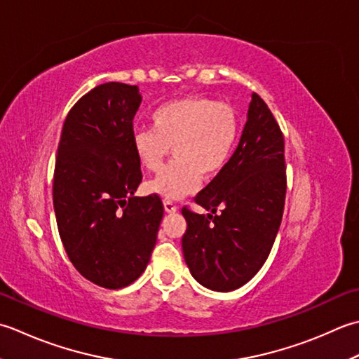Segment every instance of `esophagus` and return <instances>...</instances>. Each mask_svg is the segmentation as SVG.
I'll use <instances>...</instances> for the list:
<instances>
[{"label": "esophagus", "instance_id": "1", "mask_svg": "<svg viewBox=\"0 0 359 359\" xmlns=\"http://www.w3.org/2000/svg\"><path fill=\"white\" fill-rule=\"evenodd\" d=\"M164 209L165 212H169V214H173V212L178 210V206L172 200H164Z\"/></svg>", "mask_w": 359, "mask_h": 359}]
</instances>
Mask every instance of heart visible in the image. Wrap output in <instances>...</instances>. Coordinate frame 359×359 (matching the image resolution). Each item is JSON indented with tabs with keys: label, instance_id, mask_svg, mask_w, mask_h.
Wrapping results in <instances>:
<instances>
[{
	"label": "heart",
	"instance_id": "heart-1",
	"mask_svg": "<svg viewBox=\"0 0 359 359\" xmlns=\"http://www.w3.org/2000/svg\"><path fill=\"white\" fill-rule=\"evenodd\" d=\"M151 128L133 135V151L145 170L158 172L173 151L175 159L147 182L150 194L178 200L195 192L203 177L220 173L238 136V118L231 105L204 96L170 100L151 114Z\"/></svg>",
	"mask_w": 359,
	"mask_h": 359
}]
</instances>
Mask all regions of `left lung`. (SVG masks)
Masks as SVG:
<instances>
[{"instance_id":"8db88e82","label":"left lung","mask_w":359,"mask_h":359,"mask_svg":"<svg viewBox=\"0 0 359 359\" xmlns=\"http://www.w3.org/2000/svg\"><path fill=\"white\" fill-rule=\"evenodd\" d=\"M285 195L283 133L265 100L254 93L237 150L194 198L210 214L181 209L187 222L182 252L195 279L214 291L250 282L271 252Z\"/></svg>"}]
</instances>
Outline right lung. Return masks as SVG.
I'll use <instances>...</instances> for the list:
<instances>
[{
  "mask_svg": "<svg viewBox=\"0 0 359 359\" xmlns=\"http://www.w3.org/2000/svg\"><path fill=\"white\" fill-rule=\"evenodd\" d=\"M136 85L102 83L65 119L54 169V210L68 257L85 279L119 290L147 268L164 215L159 195L135 196L142 181L133 151Z\"/></svg>",
  "mask_w": 359,
  "mask_h": 359,
  "instance_id": "obj_1",
  "label": "right lung"
}]
</instances>
